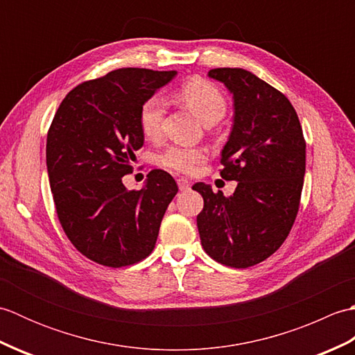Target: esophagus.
Here are the masks:
<instances>
[{
  "mask_svg": "<svg viewBox=\"0 0 355 355\" xmlns=\"http://www.w3.org/2000/svg\"><path fill=\"white\" fill-rule=\"evenodd\" d=\"M177 183H178V189L180 191H187L191 187V183L187 182V180H184V178H180Z\"/></svg>",
  "mask_w": 355,
  "mask_h": 355,
  "instance_id": "esophagus-1",
  "label": "esophagus"
}]
</instances>
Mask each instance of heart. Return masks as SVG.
Listing matches in <instances>:
<instances>
[{
	"mask_svg": "<svg viewBox=\"0 0 355 355\" xmlns=\"http://www.w3.org/2000/svg\"><path fill=\"white\" fill-rule=\"evenodd\" d=\"M180 99L202 123H215L225 112V99L220 89L207 80L192 79L178 92ZM166 103L160 96L150 97L140 110V128L148 139H155L162 132ZM205 153L198 148L171 146L160 155L164 168L187 173L205 160Z\"/></svg>",
	"mask_w": 355,
	"mask_h": 355,
	"instance_id": "b5f03b06",
	"label": "heart"
}]
</instances>
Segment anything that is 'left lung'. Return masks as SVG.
Returning a JSON list of instances; mask_svg holds the SVG:
<instances>
[{"instance_id":"1","label":"left lung","mask_w":355,"mask_h":355,"mask_svg":"<svg viewBox=\"0 0 355 355\" xmlns=\"http://www.w3.org/2000/svg\"><path fill=\"white\" fill-rule=\"evenodd\" d=\"M210 79L233 96V125L221 150L230 197L197 183L205 207L197 216L201 245L224 266L247 268L282 245L296 220L305 175V140L286 97L244 69H214Z\"/></svg>"}]
</instances>
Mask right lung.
<instances>
[{"mask_svg":"<svg viewBox=\"0 0 355 355\" xmlns=\"http://www.w3.org/2000/svg\"><path fill=\"white\" fill-rule=\"evenodd\" d=\"M177 71L119 69L65 96L47 135V172L58 218L78 250L107 267H125L153 252L178 187L154 169L128 191L134 153L143 146L140 110Z\"/></svg>","mask_w":355,"mask_h":355,"instance_id":"obj_1","label":"right lung"}]
</instances>
